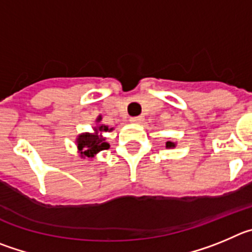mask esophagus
Listing matches in <instances>:
<instances>
[{"instance_id":"1","label":"esophagus","mask_w":252,"mask_h":252,"mask_svg":"<svg viewBox=\"0 0 252 252\" xmlns=\"http://www.w3.org/2000/svg\"><path fill=\"white\" fill-rule=\"evenodd\" d=\"M143 119H144V118L142 117V115H139V117H134V118H130V119H129V121H130V123H134V124H139V123H142L143 122Z\"/></svg>"}]
</instances>
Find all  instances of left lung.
<instances>
[{"label": "left lung", "instance_id": "obj_1", "mask_svg": "<svg viewBox=\"0 0 252 252\" xmlns=\"http://www.w3.org/2000/svg\"><path fill=\"white\" fill-rule=\"evenodd\" d=\"M177 146V143L174 142H171V140H168V142H165V148H174V147Z\"/></svg>", "mask_w": 252, "mask_h": 252}]
</instances>
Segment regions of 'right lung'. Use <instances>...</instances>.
<instances>
[{
  "label": "right lung",
  "instance_id": "right-lung-1",
  "mask_svg": "<svg viewBox=\"0 0 252 252\" xmlns=\"http://www.w3.org/2000/svg\"><path fill=\"white\" fill-rule=\"evenodd\" d=\"M101 115L96 118V126L93 128V133L85 131L78 135L75 143L78 147V152L83 159L85 158H94L99 152L109 148V143L106 142V138L104 137V133L112 131L114 128H109L108 126L100 124Z\"/></svg>",
  "mask_w": 252,
  "mask_h": 252
}]
</instances>
